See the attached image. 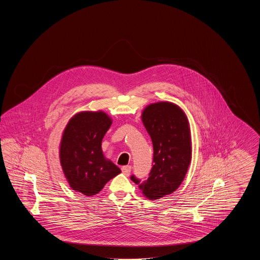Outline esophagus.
I'll return each mask as SVG.
<instances>
[{
  "label": "esophagus",
  "instance_id": "esophagus-1",
  "mask_svg": "<svg viewBox=\"0 0 260 260\" xmlns=\"http://www.w3.org/2000/svg\"><path fill=\"white\" fill-rule=\"evenodd\" d=\"M131 171H132V167L131 166H124V167H122V172L126 176L131 173Z\"/></svg>",
  "mask_w": 260,
  "mask_h": 260
}]
</instances>
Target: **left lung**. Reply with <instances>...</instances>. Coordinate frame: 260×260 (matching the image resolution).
I'll return each instance as SVG.
<instances>
[{"mask_svg":"<svg viewBox=\"0 0 260 260\" xmlns=\"http://www.w3.org/2000/svg\"><path fill=\"white\" fill-rule=\"evenodd\" d=\"M141 120L152 139L153 167L147 180L131 179L146 198L158 200L173 193L185 177L192 158L190 126L184 111L169 101L149 104Z\"/></svg>","mask_w":260,"mask_h":260,"instance_id":"1","label":"left lung"}]
</instances>
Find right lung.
Wrapping results in <instances>:
<instances>
[{
	"instance_id": "right-lung-1",
	"label": "right lung",
	"mask_w": 260,
	"mask_h": 260,
	"mask_svg": "<svg viewBox=\"0 0 260 260\" xmlns=\"http://www.w3.org/2000/svg\"><path fill=\"white\" fill-rule=\"evenodd\" d=\"M112 119L103 111L77 113L66 124L59 146L64 176L76 192L86 196L99 193L121 170L103 155L101 142Z\"/></svg>"
}]
</instances>
